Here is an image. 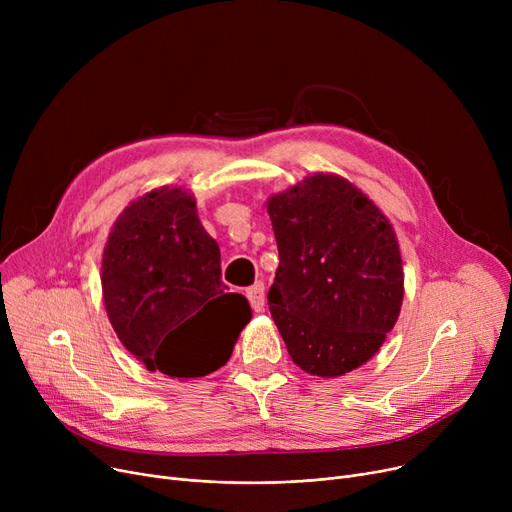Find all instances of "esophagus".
<instances>
[{"mask_svg":"<svg viewBox=\"0 0 512 512\" xmlns=\"http://www.w3.org/2000/svg\"><path fill=\"white\" fill-rule=\"evenodd\" d=\"M247 299L251 303V307L259 313L263 311V305H265V288H263V282H255L253 286L247 288Z\"/></svg>","mask_w":512,"mask_h":512,"instance_id":"34e87169","label":"esophagus"}]
</instances>
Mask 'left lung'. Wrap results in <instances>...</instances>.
Returning a JSON list of instances; mask_svg holds the SVG:
<instances>
[{"label":"left lung","mask_w":512,"mask_h":512,"mask_svg":"<svg viewBox=\"0 0 512 512\" xmlns=\"http://www.w3.org/2000/svg\"><path fill=\"white\" fill-rule=\"evenodd\" d=\"M265 205L280 253L267 305L290 359L317 378L361 367L380 351L405 297L390 220L351 180L328 172Z\"/></svg>","instance_id":"obj_1"}]
</instances>
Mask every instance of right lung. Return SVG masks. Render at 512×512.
<instances>
[{
	"mask_svg": "<svg viewBox=\"0 0 512 512\" xmlns=\"http://www.w3.org/2000/svg\"><path fill=\"white\" fill-rule=\"evenodd\" d=\"M220 278V247L188 188L159 186L132 199L107 236L103 305L149 371L195 380L228 363L253 311Z\"/></svg>",
	"mask_w": 512,
	"mask_h": 512,
	"instance_id": "add662e5",
	"label": "right lung"
}]
</instances>
